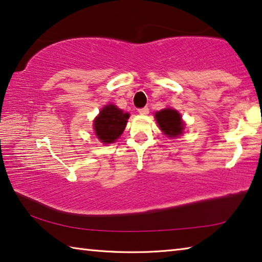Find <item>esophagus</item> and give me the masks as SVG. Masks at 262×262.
<instances>
[{"mask_svg": "<svg viewBox=\"0 0 262 262\" xmlns=\"http://www.w3.org/2000/svg\"><path fill=\"white\" fill-rule=\"evenodd\" d=\"M140 114L142 115H147L149 113V108L148 107H142V108H139V111H137Z\"/></svg>", "mask_w": 262, "mask_h": 262, "instance_id": "1", "label": "esophagus"}]
</instances>
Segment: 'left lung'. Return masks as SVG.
Masks as SVG:
<instances>
[{
    "instance_id": "left-lung-1",
    "label": "left lung",
    "mask_w": 262,
    "mask_h": 262,
    "mask_svg": "<svg viewBox=\"0 0 262 262\" xmlns=\"http://www.w3.org/2000/svg\"><path fill=\"white\" fill-rule=\"evenodd\" d=\"M155 117H156L158 126L164 132V134L174 137L183 133L184 121L181 120V115L176 110H162L157 112Z\"/></svg>"
}]
</instances>
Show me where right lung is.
Here are the masks:
<instances>
[{
	"mask_svg": "<svg viewBox=\"0 0 262 262\" xmlns=\"http://www.w3.org/2000/svg\"><path fill=\"white\" fill-rule=\"evenodd\" d=\"M129 114L123 113L117 106L107 105L100 111L95 120V132L103 143H112L122 134Z\"/></svg>",
	"mask_w": 262,
	"mask_h": 262,
	"instance_id": "right-lung-1",
	"label": "right lung"
}]
</instances>
